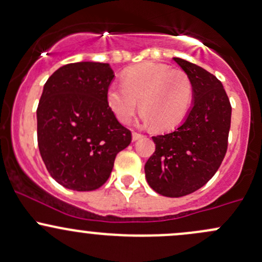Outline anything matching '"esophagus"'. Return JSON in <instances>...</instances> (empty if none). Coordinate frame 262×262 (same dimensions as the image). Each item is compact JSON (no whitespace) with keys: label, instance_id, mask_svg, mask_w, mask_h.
Returning a JSON list of instances; mask_svg holds the SVG:
<instances>
[{"label":"esophagus","instance_id":"1","mask_svg":"<svg viewBox=\"0 0 262 262\" xmlns=\"http://www.w3.org/2000/svg\"><path fill=\"white\" fill-rule=\"evenodd\" d=\"M143 137V135L142 134H139V132H132V140H134V141H137V140H140V139H142Z\"/></svg>","mask_w":262,"mask_h":262}]
</instances>
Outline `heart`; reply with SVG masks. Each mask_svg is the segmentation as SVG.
<instances>
[{
    "label": "heart",
    "mask_w": 262,
    "mask_h": 262,
    "mask_svg": "<svg viewBox=\"0 0 262 262\" xmlns=\"http://www.w3.org/2000/svg\"><path fill=\"white\" fill-rule=\"evenodd\" d=\"M193 90L185 71L146 62L123 74L122 85L112 83L106 92L110 108L121 122H131L137 106L143 120L157 130H171L186 117Z\"/></svg>",
    "instance_id": "heart-1"
}]
</instances>
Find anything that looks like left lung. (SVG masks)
I'll return each mask as SVG.
<instances>
[{
	"mask_svg": "<svg viewBox=\"0 0 262 262\" xmlns=\"http://www.w3.org/2000/svg\"><path fill=\"white\" fill-rule=\"evenodd\" d=\"M173 61L192 82L193 105L175 131L152 137L156 148L145 173L157 193L181 198L207 184L220 167L227 151L231 105L216 76L182 58Z\"/></svg>",
	"mask_w": 262,
	"mask_h": 262,
	"instance_id": "8db88e82",
	"label": "left lung"
}]
</instances>
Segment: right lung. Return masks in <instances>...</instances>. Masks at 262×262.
<instances>
[{
    "label": "right lung",
    "mask_w": 262,
    "mask_h": 262,
    "mask_svg": "<svg viewBox=\"0 0 262 262\" xmlns=\"http://www.w3.org/2000/svg\"><path fill=\"white\" fill-rule=\"evenodd\" d=\"M108 63L76 62L46 81L37 107L38 150L52 179L74 191H94L111 175L116 155L131 143L106 92Z\"/></svg>",
    "instance_id": "add662e5"
}]
</instances>
